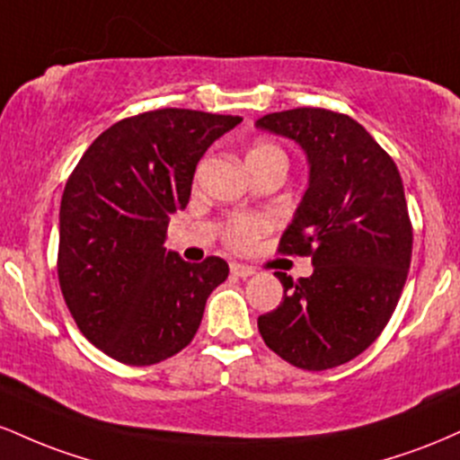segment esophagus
<instances>
[{
	"mask_svg": "<svg viewBox=\"0 0 460 460\" xmlns=\"http://www.w3.org/2000/svg\"><path fill=\"white\" fill-rule=\"evenodd\" d=\"M231 274H234V277H240V279H246V277H252V274H255V268H251V266H244V263H231Z\"/></svg>",
	"mask_w": 460,
	"mask_h": 460,
	"instance_id": "obj_1",
	"label": "esophagus"
}]
</instances>
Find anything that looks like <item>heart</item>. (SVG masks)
Masks as SVG:
<instances>
[{"instance_id": "b5f03b06", "label": "heart", "mask_w": 460, "mask_h": 460, "mask_svg": "<svg viewBox=\"0 0 460 460\" xmlns=\"http://www.w3.org/2000/svg\"><path fill=\"white\" fill-rule=\"evenodd\" d=\"M251 162H279L288 166V155L279 145L270 140H257L252 142L251 149L246 151V164ZM270 229V220L263 218L260 214H240L229 218L225 225V242L226 246L235 248V251H244V248L255 244L260 237Z\"/></svg>"}]
</instances>
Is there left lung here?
Returning <instances> with one entry per match:
<instances>
[{"instance_id":"1","label":"left lung","mask_w":460,"mask_h":460,"mask_svg":"<svg viewBox=\"0 0 460 460\" xmlns=\"http://www.w3.org/2000/svg\"><path fill=\"white\" fill-rule=\"evenodd\" d=\"M255 125L307 153L309 188L279 251L314 263V274L298 281L274 272L283 300L257 326L292 366L337 367L381 335L402 294L413 251L402 179L387 151L346 114L296 108Z\"/></svg>"}]
</instances>
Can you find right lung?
Instances as JSON below:
<instances>
[{
  "label": "right lung",
  "instance_id": "right-lung-1",
  "mask_svg": "<svg viewBox=\"0 0 460 460\" xmlns=\"http://www.w3.org/2000/svg\"><path fill=\"white\" fill-rule=\"evenodd\" d=\"M240 116L164 108L123 119L88 146L60 203L58 279L77 329L105 355L153 366L197 335L208 296L229 277L220 257L166 251L171 214Z\"/></svg>",
  "mask_w": 460,
  "mask_h": 460
}]
</instances>
